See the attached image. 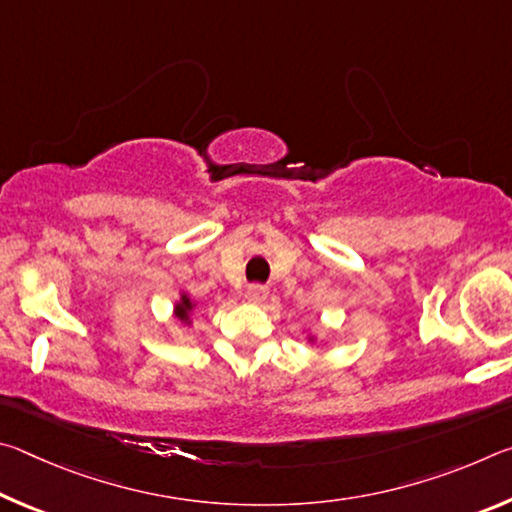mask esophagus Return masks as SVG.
<instances>
[{"label": "esophagus", "mask_w": 512, "mask_h": 512, "mask_svg": "<svg viewBox=\"0 0 512 512\" xmlns=\"http://www.w3.org/2000/svg\"><path fill=\"white\" fill-rule=\"evenodd\" d=\"M268 298V289L266 287H262V284H253V287H248V291H246V300L248 302H264Z\"/></svg>", "instance_id": "1"}]
</instances>
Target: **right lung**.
I'll return each instance as SVG.
<instances>
[{
	"label": "right lung",
	"instance_id": "1",
	"mask_svg": "<svg viewBox=\"0 0 512 512\" xmlns=\"http://www.w3.org/2000/svg\"><path fill=\"white\" fill-rule=\"evenodd\" d=\"M194 302H192V298L187 296V293H180V300L176 302V307H173V316H176L180 323H185V325H189L192 323V314H194Z\"/></svg>",
	"mask_w": 512,
	"mask_h": 512
}]
</instances>
